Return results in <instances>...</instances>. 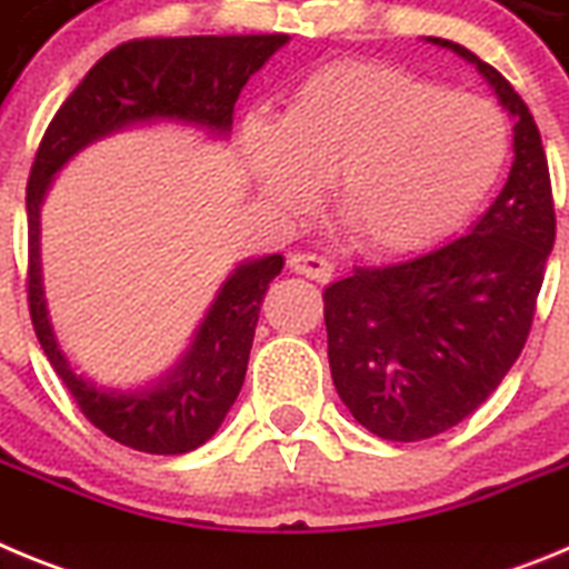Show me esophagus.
I'll use <instances>...</instances> for the list:
<instances>
[{
    "label": "esophagus",
    "mask_w": 569,
    "mask_h": 569,
    "mask_svg": "<svg viewBox=\"0 0 569 569\" xmlns=\"http://www.w3.org/2000/svg\"><path fill=\"white\" fill-rule=\"evenodd\" d=\"M290 270L299 276H308V279L313 281H330V276H333V264H330L325 256H316V253H293L288 259Z\"/></svg>",
    "instance_id": "esophagus-1"
}]
</instances>
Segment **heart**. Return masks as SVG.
Masks as SVG:
<instances>
[{"instance_id": "obj_1", "label": "heart", "mask_w": 569, "mask_h": 569, "mask_svg": "<svg viewBox=\"0 0 569 569\" xmlns=\"http://www.w3.org/2000/svg\"><path fill=\"white\" fill-rule=\"evenodd\" d=\"M241 150L264 202L308 213L330 182L333 216L376 256L425 250L492 193L510 150L505 116L401 68L336 62L301 79L281 128L250 122Z\"/></svg>"}]
</instances>
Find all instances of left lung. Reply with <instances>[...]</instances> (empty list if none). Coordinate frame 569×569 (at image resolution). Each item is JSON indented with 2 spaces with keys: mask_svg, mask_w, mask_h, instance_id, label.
Listing matches in <instances>:
<instances>
[{
  "mask_svg": "<svg viewBox=\"0 0 569 569\" xmlns=\"http://www.w3.org/2000/svg\"><path fill=\"white\" fill-rule=\"evenodd\" d=\"M427 42L476 64L516 122V156L470 233L421 256L353 268L325 290L336 393L387 441L445 433L501 385L530 333L556 241L550 170L525 99L461 44Z\"/></svg>",
  "mask_w": 569,
  "mask_h": 569,
  "instance_id": "obj_1",
  "label": "left lung"
}]
</instances>
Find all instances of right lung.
<instances>
[{"label":"right lung","instance_id":"1","mask_svg":"<svg viewBox=\"0 0 569 569\" xmlns=\"http://www.w3.org/2000/svg\"><path fill=\"white\" fill-rule=\"evenodd\" d=\"M290 37L136 39L104 53L64 99L39 142L28 179V308L44 356L90 425L119 445L153 456L202 447L219 430L248 373L259 308L281 273L279 253L241 261L224 279L184 356L162 379L116 390L77 373L48 316L39 256V210L64 164L119 130L176 122L228 139L233 104L261 64Z\"/></svg>","mask_w":569,"mask_h":569}]
</instances>
